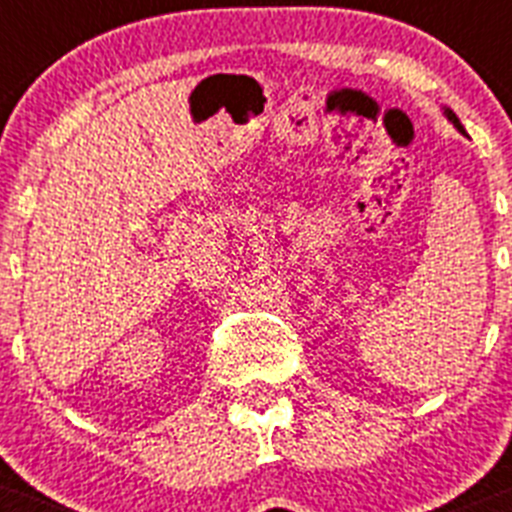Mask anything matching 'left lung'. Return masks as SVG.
Segmentation results:
<instances>
[{"label":"left lung","mask_w":512,"mask_h":512,"mask_svg":"<svg viewBox=\"0 0 512 512\" xmlns=\"http://www.w3.org/2000/svg\"><path fill=\"white\" fill-rule=\"evenodd\" d=\"M446 117H449V120H451V122H454V128H456V130H459V133H464V128H461V122H459V117H456V115H454V112H451V110H446Z\"/></svg>","instance_id":"left-lung-1"}]
</instances>
